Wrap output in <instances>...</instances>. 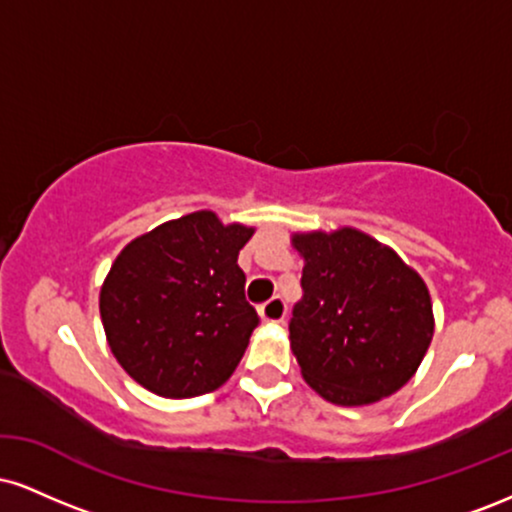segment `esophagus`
<instances>
[{
	"mask_svg": "<svg viewBox=\"0 0 512 512\" xmlns=\"http://www.w3.org/2000/svg\"><path fill=\"white\" fill-rule=\"evenodd\" d=\"M286 301L281 296H276V298H272V301H267L260 308V315H262V320L264 322H284V317H286Z\"/></svg>",
	"mask_w": 512,
	"mask_h": 512,
	"instance_id": "obj_1",
	"label": "esophagus"
}]
</instances>
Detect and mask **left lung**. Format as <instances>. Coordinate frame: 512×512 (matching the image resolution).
Masks as SVG:
<instances>
[{"label": "left lung", "mask_w": 512, "mask_h": 512, "mask_svg": "<svg viewBox=\"0 0 512 512\" xmlns=\"http://www.w3.org/2000/svg\"><path fill=\"white\" fill-rule=\"evenodd\" d=\"M293 245L305 264L289 332L305 383L342 407L390 397L433 339L421 276L354 228L298 233Z\"/></svg>", "instance_id": "left-lung-1"}]
</instances>
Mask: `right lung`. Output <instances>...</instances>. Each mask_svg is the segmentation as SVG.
<instances>
[{"label":"right lung","mask_w":512,"mask_h":512,"mask_svg":"<svg viewBox=\"0 0 512 512\" xmlns=\"http://www.w3.org/2000/svg\"><path fill=\"white\" fill-rule=\"evenodd\" d=\"M252 228L195 211L132 240L101 289V320L120 366L146 390L185 399L231 378L260 315L238 252Z\"/></svg>","instance_id":"obj_1"}]
</instances>
